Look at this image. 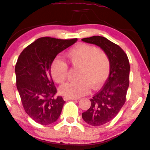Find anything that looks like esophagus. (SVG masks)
Listing matches in <instances>:
<instances>
[{"label":"esophagus","mask_w":150,"mask_h":150,"mask_svg":"<svg viewBox=\"0 0 150 150\" xmlns=\"http://www.w3.org/2000/svg\"><path fill=\"white\" fill-rule=\"evenodd\" d=\"M64 100H77L75 98H68V97H64Z\"/></svg>","instance_id":"esophagus-1"}]
</instances>
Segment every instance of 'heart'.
I'll return each mask as SVG.
<instances>
[{
  "label": "heart",
  "instance_id": "heart-1",
  "mask_svg": "<svg viewBox=\"0 0 150 150\" xmlns=\"http://www.w3.org/2000/svg\"><path fill=\"white\" fill-rule=\"evenodd\" d=\"M66 58L73 67H79L76 82L64 83L59 88L62 95L68 98H78L88 93L90 86L98 88L110 73L109 58L103 50L87 44L76 45L66 53ZM68 65L59 58L51 64V75L55 82L63 83L67 78Z\"/></svg>",
  "mask_w": 150,
  "mask_h": 150
}]
</instances>
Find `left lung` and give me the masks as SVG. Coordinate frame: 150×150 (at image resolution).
<instances>
[{
	"label": "left lung",
	"mask_w": 150,
	"mask_h": 150,
	"mask_svg": "<svg viewBox=\"0 0 150 150\" xmlns=\"http://www.w3.org/2000/svg\"><path fill=\"white\" fill-rule=\"evenodd\" d=\"M82 41L100 47L108 55L111 64L106 82L91 98L89 109L82 113L87 124L98 127L114 119L125 103L129 86L130 64L125 52L106 38L93 36L82 39Z\"/></svg>",
	"instance_id": "left-lung-1"
}]
</instances>
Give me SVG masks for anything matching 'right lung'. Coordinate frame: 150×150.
I'll list each match as a JSON object with an SVG mask.
<instances>
[{
  "label": "right lung",
  "instance_id": "obj_1",
  "mask_svg": "<svg viewBox=\"0 0 150 150\" xmlns=\"http://www.w3.org/2000/svg\"><path fill=\"white\" fill-rule=\"evenodd\" d=\"M78 39L41 37L27 46L15 66L16 87L24 111L34 121L48 125L58 119L64 101L56 96L57 90L51 76V64L56 56Z\"/></svg>",
  "mask_w": 150,
  "mask_h": 150
}]
</instances>
